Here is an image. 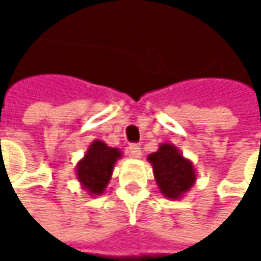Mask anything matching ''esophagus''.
Instances as JSON below:
<instances>
[{"mask_svg":"<svg viewBox=\"0 0 261 261\" xmlns=\"http://www.w3.org/2000/svg\"><path fill=\"white\" fill-rule=\"evenodd\" d=\"M128 152H130L131 157H134V159H139L142 155V149H140L139 145H130L128 146Z\"/></svg>","mask_w":261,"mask_h":261,"instance_id":"34e87169","label":"esophagus"}]
</instances>
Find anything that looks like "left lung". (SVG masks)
Returning a JSON list of instances; mask_svg holds the SVG:
<instances>
[{
  "label": "left lung",
  "mask_w": 261,
  "mask_h": 261,
  "mask_svg": "<svg viewBox=\"0 0 261 261\" xmlns=\"http://www.w3.org/2000/svg\"><path fill=\"white\" fill-rule=\"evenodd\" d=\"M152 165L155 182L168 199H180L196 182V169L192 160L172 143H162L159 149L148 155Z\"/></svg>",
  "instance_id": "obj_1"
}]
</instances>
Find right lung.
Segmentation results:
<instances>
[{"label":"right lung","mask_w":261,"mask_h":261,"mask_svg":"<svg viewBox=\"0 0 261 261\" xmlns=\"http://www.w3.org/2000/svg\"><path fill=\"white\" fill-rule=\"evenodd\" d=\"M121 157V149L112 148L102 140H93L84 157L75 166V175L81 187L92 196L104 193L112 178L115 165Z\"/></svg>","instance_id":"right-lung-1"}]
</instances>
